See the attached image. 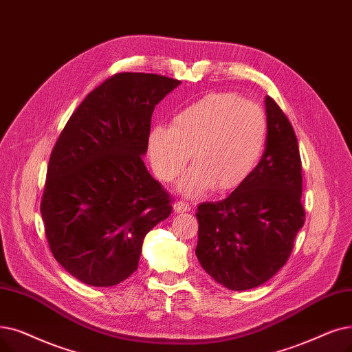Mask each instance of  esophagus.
<instances>
[{"instance_id":"1","label":"esophagus","mask_w":352,"mask_h":352,"mask_svg":"<svg viewBox=\"0 0 352 352\" xmlns=\"http://www.w3.org/2000/svg\"><path fill=\"white\" fill-rule=\"evenodd\" d=\"M174 210H175V212H187V211L191 210V207H190V204L186 203V201H175Z\"/></svg>"}]
</instances>
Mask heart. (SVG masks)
I'll list each match as a JSON object with an SVG mask.
<instances>
[{
  "instance_id": "1",
  "label": "heart",
  "mask_w": 352,
  "mask_h": 352,
  "mask_svg": "<svg viewBox=\"0 0 352 352\" xmlns=\"http://www.w3.org/2000/svg\"><path fill=\"white\" fill-rule=\"evenodd\" d=\"M261 106L234 94H210L179 111L173 125H157L148 136L151 165L165 182L175 179L191 158L194 166L181 191L200 195L240 187L253 173L266 142Z\"/></svg>"
}]
</instances>
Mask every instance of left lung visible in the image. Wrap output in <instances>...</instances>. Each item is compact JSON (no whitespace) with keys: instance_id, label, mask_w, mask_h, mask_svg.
<instances>
[{"instance_id":"8db88e82","label":"left lung","mask_w":352,"mask_h":352,"mask_svg":"<svg viewBox=\"0 0 352 352\" xmlns=\"http://www.w3.org/2000/svg\"><path fill=\"white\" fill-rule=\"evenodd\" d=\"M266 113V148L253 173L224 200L201 203L195 212L198 262L230 290L253 289L273 278L305 223L295 131L270 96Z\"/></svg>"}]
</instances>
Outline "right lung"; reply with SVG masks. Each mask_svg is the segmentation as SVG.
Listing matches in <instances>:
<instances>
[{
	"instance_id": "1",
	"label": "right lung",
	"mask_w": 352,
	"mask_h": 352,
	"mask_svg": "<svg viewBox=\"0 0 352 352\" xmlns=\"http://www.w3.org/2000/svg\"><path fill=\"white\" fill-rule=\"evenodd\" d=\"M181 82L116 73L91 90L52 151L40 211L56 261L90 286H113L138 269L146 233L173 198L142 161L155 106Z\"/></svg>"
}]
</instances>
